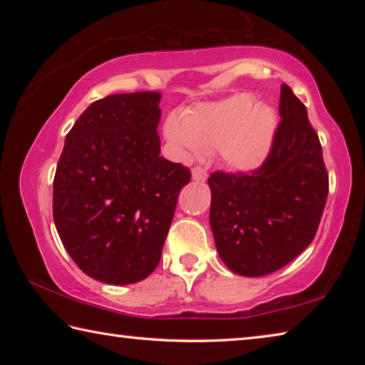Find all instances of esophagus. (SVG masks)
Segmentation results:
<instances>
[{
  "label": "esophagus",
  "mask_w": 365,
  "mask_h": 365,
  "mask_svg": "<svg viewBox=\"0 0 365 365\" xmlns=\"http://www.w3.org/2000/svg\"><path fill=\"white\" fill-rule=\"evenodd\" d=\"M191 175H193V180H206L207 178V170L201 165H196V168L191 170Z\"/></svg>",
  "instance_id": "1"
}]
</instances>
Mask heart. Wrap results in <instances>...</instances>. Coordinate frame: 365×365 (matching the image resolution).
I'll list each match as a JSON object with an SVG mask.
<instances>
[{
  "label": "heart",
  "mask_w": 365,
  "mask_h": 365,
  "mask_svg": "<svg viewBox=\"0 0 365 365\" xmlns=\"http://www.w3.org/2000/svg\"><path fill=\"white\" fill-rule=\"evenodd\" d=\"M275 130V114L264 104L252 106L248 95L191 110L185 122L169 117L165 135L185 154L217 150L233 170H251L267 156Z\"/></svg>",
  "instance_id": "heart-1"
}]
</instances>
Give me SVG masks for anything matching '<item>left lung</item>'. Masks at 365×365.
<instances>
[{
    "label": "left lung",
    "instance_id": "8db88e82",
    "mask_svg": "<svg viewBox=\"0 0 365 365\" xmlns=\"http://www.w3.org/2000/svg\"><path fill=\"white\" fill-rule=\"evenodd\" d=\"M279 114L262 165L248 174L217 170L207 178L215 248L243 277L272 274L301 255L316 237L329 195L317 132L285 83Z\"/></svg>",
    "mask_w": 365,
    "mask_h": 365
}]
</instances>
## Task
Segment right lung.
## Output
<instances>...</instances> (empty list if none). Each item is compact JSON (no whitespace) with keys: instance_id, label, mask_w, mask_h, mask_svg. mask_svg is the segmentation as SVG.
<instances>
[{"instance_id":"1","label":"right lung","mask_w":365,"mask_h":365,"mask_svg":"<svg viewBox=\"0 0 365 365\" xmlns=\"http://www.w3.org/2000/svg\"><path fill=\"white\" fill-rule=\"evenodd\" d=\"M160 93L91 103L67 133L53 182V217L80 270L109 285L158 267L191 172L159 156Z\"/></svg>"}]
</instances>
